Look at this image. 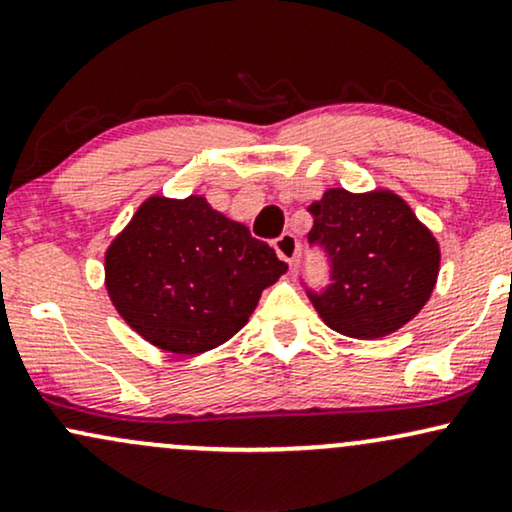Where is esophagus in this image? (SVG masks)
Returning <instances> with one entry per match:
<instances>
[{"label":"esophagus","mask_w":512,"mask_h":512,"mask_svg":"<svg viewBox=\"0 0 512 512\" xmlns=\"http://www.w3.org/2000/svg\"><path fill=\"white\" fill-rule=\"evenodd\" d=\"M274 250L279 252L281 260L293 264V262H296V257H298V238L293 236V233H284L281 238H276Z\"/></svg>","instance_id":"obj_1"}]
</instances>
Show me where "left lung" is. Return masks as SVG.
Instances as JSON below:
<instances>
[{
  "mask_svg": "<svg viewBox=\"0 0 512 512\" xmlns=\"http://www.w3.org/2000/svg\"><path fill=\"white\" fill-rule=\"evenodd\" d=\"M308 238L332 257V284L310 293L317 315L344 337L380 339L402 330L436 289L440 245L397 192L330 187L310 207Z\"/></svg>",
  "mask_w": 512,
  "mask_h": 512,
  "instance_id": "1",
  "label": "left lung"
}]
</instances>
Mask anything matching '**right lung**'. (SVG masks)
<instances>
[{
  "mask_svg": "<svg viewBox=\"0 0 512 512\" xmlns=\"http://www.w3.org/2000/svg\"><path fill=\"white\" fill-rule=\"evenodd\" d=\"M105 291L161 351L197 356L248 325L289 264L204 195L146 197L105 250Z\"/></svg>",
  "mask_w": 512,
  "mask_h": 512,
  "instance_id": "1",
  "label": "right lung"
}]
</instances>
